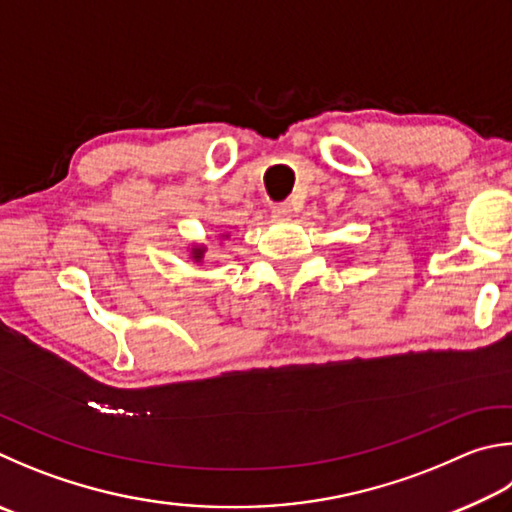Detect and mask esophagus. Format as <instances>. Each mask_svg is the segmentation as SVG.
<instances>
[{
	"instance_id": "esophagus-1",
	"label": "esophagus",
	"mask_w": 512,
	"mask_h": 512,
	"mask_svg": "<svg viewBox=\"0 0 512 512\" xmlns=\"http://www.w3.org/2000/svg\"><path fill=\"white\" fill-rule=\"evenodd\" d=\"M293 217V206L291 203H277V206H273V219L277 221H286Z\"/></svg>"
}]
</instances>
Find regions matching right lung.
I'll return each instance as SVG.
<instances>
[{
    "label": "right lung",
    "instance_id": "add662e5",
    "mask_svg": "<svg viewBox=\"0 0 512 512\" xmlns=\"http://www.w3.org/2000/svg\"><path fill=\"white\" fill-rule=\"evenodd\" d=\"M219 241H226L228 239V235L226 232H221V235L217 237ZM206 250H208V246L206 244H192V246H188V259H192L194 264H201L203 262V257H206Z\"/></svg>",
    "mask_w": 512,
    "mask_h": 512
}]
</instances>
